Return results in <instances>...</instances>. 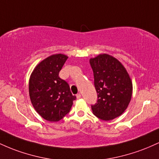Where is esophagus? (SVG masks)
I'll return each mask as SVG.
<instances>
[{"label": "esophagus", "instance_id": "1", "mask_svg": "<svg viewBox=\"0 0 159 159\" xmlns=\"http://www.w3.org/2000/svg\"><path fill=\"white\" fill-rule=\"evenodd\" d=\"M76 97H77V98H80L81 97V95L80 93H78L77 95H76Z\"/></svg>", "mask_w": 159, "mask_h": 159}]
</instances>
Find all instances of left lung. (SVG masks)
Instances as JSON below:
<instances>
[{
  "label": "left lung",
  "mask_w": 159,
  "mask_h": 159,
  "mask_svg": "<svg viewBox=\"0 0 159 159\" xmlns=\"http://www.w3.org/2000/svg\"><path fill=\"white\" fill-rule=\"evenodd\" d=\"M93 71L97 103L93 113L99 119L108 121L123 114L132 96V81L124 66L107 54L90 58Z\"/></svg>",
  "instance_id": "8db88e82"
}]
</instances>
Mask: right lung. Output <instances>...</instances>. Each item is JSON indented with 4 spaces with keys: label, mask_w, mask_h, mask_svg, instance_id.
<instances>
[{
    "label": "right lung",
    "mask_w": 159,
    "mask_h": 159,
    "mask_svg": "<svg viewBox=\"0 0 159 159\" xmlns=\"http://www.w3.org/2000/svg\"><path fill=\"white\" fill-rule=\"evenodd\" d=\"M68 57L55 54L36 65L29 80V95L36 112L49 122H57L70 111L76 96L59 72Z\"/></svg>",
    "instance_id": "add662e5"
}]
</instances>
